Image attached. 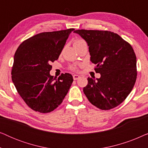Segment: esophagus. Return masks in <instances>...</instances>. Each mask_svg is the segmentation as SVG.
<instances>
[{"label": "esophagus", "instance_id": "34e87169", "mask_svg": "<svg viewBox=\"0 0 148 148\" xmlns=\"http://www.w3.org/2000/svg\"><path fill=\"white\" fill-rule=\"evenodd\" d=\"M73 79L74 80H77L80 78V76L78 75H73Z\"/></svg>", "mask_w": 148, "mask_h": 148}]
</instances>
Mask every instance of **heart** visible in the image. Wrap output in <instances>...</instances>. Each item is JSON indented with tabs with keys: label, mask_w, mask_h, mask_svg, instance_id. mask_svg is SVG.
<instances>
[{
	"label": "heart",
	"mask_w": 148,
	"mask_h": 148,
	"mask_svg": "<svg viewBox=\"0 0 148 148\" xmlns=\"http://www.w3.org/2000/svg\"><path fill=\"white\" fill-rule=\"evenodd\" d=\"M84 42V40H76L74 42V46L77 45V44H79L82 43V42Z\"/></svg>",
	"instance_id": "heart-1"
}]
</instances>
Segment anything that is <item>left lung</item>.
<instances>
[{"label":"left lung","instance_id":"left-lung-1","mask_svg":"<svg viewBox=\"0 0 148 148\" xmlns=\"http://www.w3.org/2000/svg\"><path fill=\"white\" fill-rule=\"evenodd\" d=\"M86 40L90 60L100 77H88L84 92L101 110H110L124 101L137 78V58L133 48L114 32L79 29L74 32Z\"/></svg>","mask_w":148,"mask_h":148}]
</instances>
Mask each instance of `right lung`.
<instances>
[{"label": "right lung", "mask_w": 148, "mask_h": 148, "mask_svg": "<svg viewBox=\"0 0 148 148\" xmlns=\"http://www.w3.org/2000/svg\"><path fill=\"white\" fill-rule=\"evenodd\" d=\"M73 28L43 32L22 42L14 56L12 81L20 96L32 110L41 113L54 110L61 104L73 78L62 74L51 76L50 63L57 60Z\"/></svg>", "instance_id": "obj_1"}]
</instances>
